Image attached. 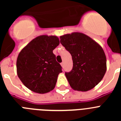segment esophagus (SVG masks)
<instances>
[{
  "label": "esophagus",
  "mask_w": 121,
  "mask_h": 121,
  "mask_svg": "<svg viewBox=\"0 0 121 121\" xmlns=\"http://www.w3.org/2000/svg\"><path fill=\"white\" fill-rule=\"evenodd\" d=\"M60 65H61L62 67H64V62H62L61 64H60Z\"/></svg>",
  "instance_id": "obj_1"
}]
</instances>
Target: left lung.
<instances>
[{
  "instance_id": "1",
  "label": "left lung",
  "mask_w": 121,
  "mask_h": 121,
  "mask_svg": "<svg viewBox=\"0 0 121 121\" xmlns=\"http://www.w3.org/2000/svg\"><path fill=\"white\" fill-rule=\"evenodd\" d=\"M60 43L72 56L73 67L65 73L76 91H87L101 81L107 71V59L101 46L84 33L74 32L60 37Z\"/></svg>"
}]
</instances>
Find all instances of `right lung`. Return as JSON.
I'll return each mask as SVG.
<instances>
[{"label": "right lung", "mask_w": 121, "mask_h": 121, "mask_svg": "<svg viewBox=\"0 0 121 121\" xmlns=\"http://www.w3.org/2000/svg\"><path fill=\"white\" fill-rule=\"evenodd\" d=\"M59 44L56 36L41 35L21 51L16 62L17 74L25 86L32 91L44 94L53 90L62 67L53 51Z\"/></svg>", "instance_id": "obj_1"}]
</instances>
